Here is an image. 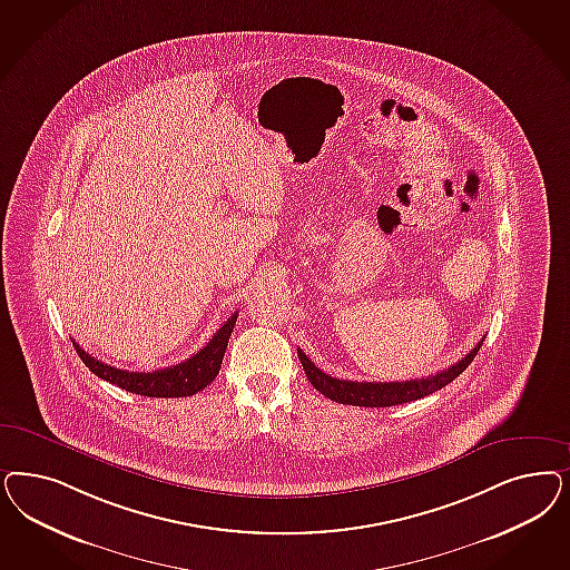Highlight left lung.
Here are the masks:
<instances>
[{
	"label": "left lung",
	"mask_w": 570,
	"mask_h": 570,
	"mask_svg": "<svg viewBox=\"0 0 570 570\" xmlns=\"http://www.w3.org/2000/svg\"><path fill=\"white\" fill-rule=\"evenodd\" d=\"M482 342L484 340H480L478 346L470 350L460 363H455L453 367L439 371L436 375H430V377L406 380V382H348V380H337V377H331L327 373H323L299 348H297V356L302 361V367L306 371L308 382L331 401L354 404V406H394V404L417 401V399H423V396L441 390L446 384H451L474 361Z\"/></svg>",
	"instance_id": "left-lung-1"
}]
</instances>
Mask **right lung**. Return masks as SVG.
<instances>
[{
  "mask_svg": "<svg viewBox=\"0 0 570 570\" xmlns=\"http://www.w3.org/2000/svg\"><path fill=\"white\" fill-rule=\"evenodd\" d=\"M235 323H237V313L216 331V335L197 354H193L190 358H186L184 363H178L174 367L159 368V371L138 373V371L110 367L107 363L94 358L92 354H88L86 350L79 348L75 340L73 346L79 358L86 363V367L105 382H110L140 396H150V399H180V396H193L202 392L203 387L209 386L216 380Z\"/></svg>",
  "mask_w": 570,
  "mask_h": 570,
  "instance_id": "add662e5",
  "label": "right lung"
}]
</instances>
